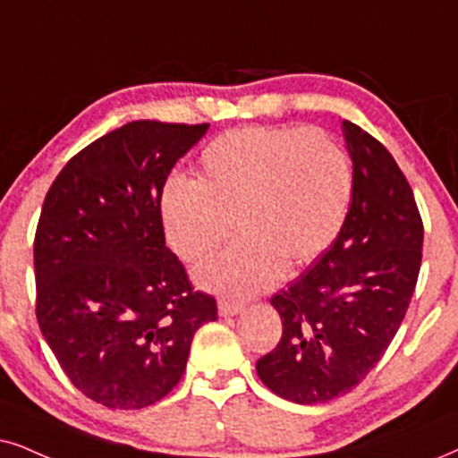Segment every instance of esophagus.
<instances>
[{
  "mask_svg": "<svg viewBox=\"0 0 458 458\" xmlns=\"http://www.w3.org/2000/svg\"><path fill=\"white\" fill-rule=\"evenodd\" d=\"M217 309L222 317H234V315H239V312H242L245 306H242L241 302H230V300H219Z\"/></svg>",
  "mask_w": 458,
  "mask_h": 458,
  "instance_id": "34e87169",
  "label": "esophagus"
}]
</instances>
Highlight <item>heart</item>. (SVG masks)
I'll return each instance as SVG.
<instances>
[{
    "instance_id": "b5f03b06",
    "label": "heart",
    "mask_w": 458,
    "mask_h": 458,
    "mask_svg": "<svg viewBox=\"0 0 458 458\" xmlns=\"http://www.w3.org/2000/svg\"><path fill=\"white\" fill-rule=\"evenodd\" d=\"M352 171L343 148L315 129L241 126L202 149L199 179L171 177L160 194L166 242L199 264L233 233L241 239L199 270L205 287L245 298L283 266L321 256L343 230Z\"/></svg>"
}]
</instances>
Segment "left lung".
Wrapping results in <instances>:
<instances>
[{
  "label": "left lung",
  "instance_id": "8db88e82",
  "mask_svg": "<svg viewBox=\"0 0 458 458\" xmlns=\"http://www.w3.org/2000/svg\"><path fill=\"white\" fill-rule=\"evenodd\" d=\"M352 200L344 225L309 270L270 298L279 344L258 359L259 380L296 403L344 395L395 338L422 259L412 188L378 139L344 120Z\"/></svg>",
  "mask_w": 458,
  "mask_h": 458
}]
</instances>
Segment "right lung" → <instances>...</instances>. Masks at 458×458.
<instances>
[{
	"label": "right lung",
	"instance_id": "add662e5",
	"mask_svg": "<svg viewBox=\"0 0 458 458\" xmlns=\"http://www.w3.org/2000/svg\"><path fill=\"white\" fill-rule=\"evenodd\" d=\"M207 129L120 126L75 154L46 194L33 242L39 329L75 389L107 408L169 395L196 329L217 319L160 219L166 177Z\"/></svg>",
	"mask_w": 458,
	"mask_h": 458
}]
</instances>
